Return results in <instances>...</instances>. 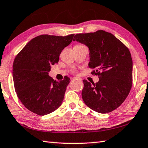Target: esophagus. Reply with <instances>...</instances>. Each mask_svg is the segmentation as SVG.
<instances>
[{
	"label": "esophagus",
	"mask_w": 148,
	"mask_h": 148,
	"mask_svg": "<svg viewBox=\"0 0 148 148\" xmlns=\"http://www.w3.org/2000/svg\"><path fill=\"white\" fill-rule=\"evenodd\" d=\"M72 79H73V80H80V81H82V78H78V77H73V78H72Z\"/></svg>",
	"instance_id": "1"
}]
</instances>
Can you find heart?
Returning a JSON list of instances; mask_svg holds the SVG:
<instances>
[{"label":"heart","mask_w":148,"mask_h":148,"mask_svg":"<svg viewBox=\"0 0 148 148\" xmlns=\"http://www.w3.org/2000/svg\"><path fill=\"white\" fill-rule=\"evenodd\" d=\"M76 46H82L81 45H76Z\"/></svg>","instance_id":"heart-1"}]
</instances>
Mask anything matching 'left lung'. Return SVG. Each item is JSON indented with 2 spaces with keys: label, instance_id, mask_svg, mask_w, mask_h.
<instances>
[{
  "label": "left lung",
  "instance_id": "obj_1",
  "mask_svg": "<svg viewBox=\"0 0 148 148\" xmlns=\"http://www.w3.org/2000/svg\"><path fill=\"white\" fill-rule=\"evenodd\" d=\"M73 41L89 50L88 66L98 75L94 84L84 80L82 96L85 104L99 113H110L125 100L132 87V59L128 48L104 30L75 35Z\"/></svg>",
  "mask_w": 148,
  "mask_h": 148
}]
</instances>
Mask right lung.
<instances>
[{
	"label": "right lung",
	"mask_w": 148,
	"mask_h": 148,
	"mask_svg": "<svg viewBox=\"0 0 148 148\" xmlns=\"http://www.w3.org/2000/svg\"><path fill=\"white\" fill-rule=\"evenodd\" d=\"M73 34L64 37L42 35L32 39L13 63L12 77L16 92L32 112L44 116L53 112L63 101L70 78L56 81L49 75L51 66L58 63Z\"/></svg>",
	"instance_id": "right-lung-1"
}]
</instances>
